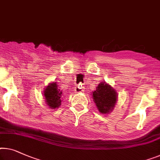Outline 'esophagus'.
<instances>
[{
  "mask_svg": "<svg viewBox=\"0 0 160 160\" xmlns=\"http://www.w3.org/2000/svg\"><path fill=\"white\" fill-rule=\"evenodd\" d=\"M75 90L76 92H81L83 91V87L82 86V85H79L78 86L75 87Z\"/></svg>",
  "mask_w": 160,
  "mask_h": 160,
  "instance_id": "34e87169",
  "label": "esophagus"
}]
</instances>
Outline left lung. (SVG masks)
<instances>
[{
    "label": "left lung",
    "mask_w": 160,
    "mask_h": 160,
    "mask_svg": "<svg viewBox=\"0 0 160 160\" xmlns=\"http://www.w3.org/2000/svg\"><path fill=\"white\" fill-rule=\"evenodd\" d=\"M91 95L98 110L102 114L111 113L118 101L116 90L105 81L99 83Z\"/></svg>",
    "instance_id": "obj_1"
}]
</instances>
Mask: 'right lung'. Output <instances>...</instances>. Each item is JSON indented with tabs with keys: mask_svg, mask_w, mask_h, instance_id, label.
I'll return each instance as SVG.
<instances>
[{
	"mask_svg": "<svg viewBox=\"0 0 160 160\" xmlns=\"http://www.w3.org/2000/svg\"><path fill=\"white\" fill-rule=\"evenodd\" d=\"M57 82H49L44 90V98L45 103L51 109L58 108L61 105L62 92Z\"/></svg>",
	"mask_w": 160,
	"mask_h": 160,
	"instance_id": "1",
	"label": "right lung"
}]
</instances>
